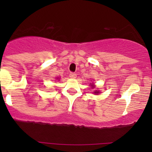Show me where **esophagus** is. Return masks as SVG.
<instances>
[{
	"mask_svg": "<svg viewBox=\"0 0 152 152\" xmlns=\"http://www.w3.org/2000/svg\"><path fill=\"white\" fill-rule=\"evenodd\" d=\"M69 76L71 78H76V74L74 72H71L70 74H69Z\"/></svg>",
	"mask_w": 152,
	"mask_h": 152,
	"instance_id": "esophagus-1",
	"label": "esophagus"
}]
</instances>
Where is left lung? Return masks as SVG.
I'll use <instances>...</instances> for the list:
<instances>
[{
	"label": "left lung",
	"instance_id": "left-lung-1",
	"mask_svg": "<svg viewBox=\"0 0 152 152\" xmlns=\"http://www.w3.org/2000/svg\"><path fill=\"white\" fill-rule=\"evenodd\" d=\"M94 93H95V94H98L99 92L98 91H95V92H94Z\"/></svg>",
	"mask_w": 152,
	"mask_h": 152
}]
</instances>
